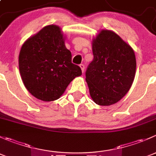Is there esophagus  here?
Returning a JSON list of instances; mask_svg holds the SVG:
<instances>
[{"instance_id": "esophagus-1", "label": "esophagus", "mask_w": 156, "mask_h": 156, "mask_svg": "<svg viewBox=\"0 0 156 156\" xmlns=\"http://www.w3.org/2000/svg\"><path fill=\"white\" fill-rule=\"evenodd\" d=\"M80 67H81V71H82V72H83V73H84V68H85V66H84V64L81 63V65H80Z\"/></svg>"}]
</instances>
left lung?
Instances as JSON below:
<instances>
[{"label": "left lung", "instance_id": "obj_1", "mask_svg": "<svg viewBox=\"0 0 156 156\" xmlns=\"http://www.w3.org/2000/svg\"><path fill=\"white\" fill-rule=\"evenodd\" d=\"M93 54L85 72L91 98L100 106L115 104L128 92L134 79V52L117 34L102 30L93 41Z\"/></svg>", "mask_w": 156, "mask_h": 156}]
</instances>
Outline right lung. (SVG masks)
<instances>
[{
  "label": "right lung",
  "instance_id": "obj_1",
  "mask_svg": "<svg viewBox=\"0 0 156 156\" xmlns=\"http://www.w3.org/2000/svg\"><path fill=\"white\" fill-rule=\"evenodd\" d=\"M19 68L25 87L43 101L59 99L69 83L81 75V69L72 62L59 27L43 28L22 46Z\"/></svg>",
  "mask_w": 156,
  "mask_h": 156
}]
</instances>
